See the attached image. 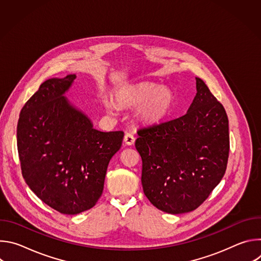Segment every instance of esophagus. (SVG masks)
I'll return each mask as SVG.
<instances>
[{
	"mask_svg": "<svg viewBox=\"0 0 261 261\" xmlns=\"http://www.w3.org/2000/svg\"><path fill=\"white\" fill-rule=\"evenodd\" d=\"M124 141L127 145H133L135 142V137L131 133H127L124 137Z\"/></svg>",
	"mask_w": 261,
	"mask_h": 261,
	"instance_id": "esophagus-1",
	"label": "esophagus"
}]
</instances>
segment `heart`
I'll return each mask as SVG.
<instances>
[{"instance_id": "b5f03b06", "label": "heart", "mask_w": 261, "mask_h": 261, "mask_svg": "<svg viewBox=\"0 0 261 261\" xmlns=\"http://www.w3.org/2000/svg\"><path fill=\"white\" fill-rule=\"evenodd\" d=\"M117 103L121 106H138L137 116L145 125L160 123L170 111L174 96L167 87L152 83H139L125 86L115 95ZM107 113H113L116 105L111 101H104Z\"/></svg>"}]
</instances>
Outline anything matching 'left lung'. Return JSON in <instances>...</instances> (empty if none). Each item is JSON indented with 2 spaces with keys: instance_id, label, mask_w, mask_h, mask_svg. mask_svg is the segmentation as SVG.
I'll return each instance as SVG.
<instances>
[{
  "instance_id": "obj_1",
  "label": "left lung",
  "mask_w": 261,
  "mask_h": 261,
  "mask_svg": "<svg viewBox=\"0 0 261 261\" xmlns=\"http://www.w3.org/2000/svg\"><path fill=\"white\" fill-rule=\"evenodd\" d=\"M196 91L186 115L140 129L135 141L144 195L172 215L197 208L221 181L228 161L226 111L198 77Z\"/></svg>"
}]
</instances>
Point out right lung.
<instances>
[{
  "mask_svg": "<svg viewBox=\"0 0 261 261\" xmlns=\"http://www.w3.org/2000/svg\"><path fill=\"white\" fill-rule=\"evenodd\" d=\"M75 74L41 84L22 107L17 150L22 176L44 203L65 215L92 208L124 132H102L65 94Z\"/></svg>",
  "mask_w": 261,
  "mask_h": 261,
  "instance_id": "1",
  "label": "right lung"
}]
</instances>
